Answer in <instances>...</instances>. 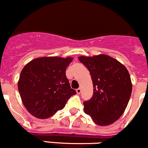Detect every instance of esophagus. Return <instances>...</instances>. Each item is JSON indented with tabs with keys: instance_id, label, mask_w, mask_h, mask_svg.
<instances>
[{
	"instance_id": "obj_1",
	"label": "esophagus",
	"mask_w": 148,
	"mask_h": 148,
	"mask_svg": "<svg viewBox=\"0 0 148 148\" xmlns=\"http://www.w3.org/2000/svg\"><path fill=\"white\" fill-rule=\"evenodd\" d=\"M81 92V88H78V89H76V92H77V94H80Z\"/></svg>"
}]
</instances>
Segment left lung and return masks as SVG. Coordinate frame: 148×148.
I'll list each match as a JSON object with an SVG mask.
<instances>
[{"label":"left lung","mask_w":148,"mask_h":148,"mask_svg":"<svg viewBox=\"0 0 148 148\" xmlns=\"http://www.w3.org/2000/svg\"><path fill=\"white\" fill-rule=\"evenodd\" d=\"M79 60L89 70L94 87L91 99L84 102L85 113L97 125H111L123 115L130 99L132 84L129 72L106 55L81 56Z\"/></svg>","instance_id":"1"}]
</instances>
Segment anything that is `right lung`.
<instances>
[{
    "label": "right lung",
    "instance_id": "add662e5",
    "mask_svg": "<svg viewBox=\"0 0 148 148\" xmlns=\"http://www.w3.org/2000/svg\"><path fill=\"white\" fill-rule=\"evenodd\" d=\"M72 60L69 57L39 58L22 69L18 92L25 108L35 118L52 116L76 94L66 76V68Z\"/></svg>",
    "mask_w": 148,
    "mask_h": 148
}]
</instances>
